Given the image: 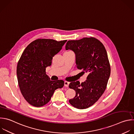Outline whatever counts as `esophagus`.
Returning <instances> with one entry per match:
<instances>
[{
	"instance_id": "esophagus-1",
	"label": "esophagus",
	"mask_w": 134,
	"mask_h": 134,
	"mask_svg": "<svg viewBox=\"0 0 134 134\" xmlns=\"http://www.w3.org/2000/svg\"><path fill=\"white\" fill-rule=\"evenodd\" d=\"M69 84V82L67 81H65V82H64V85H65V87H68Z\"/></svg>"
}]
</instances>
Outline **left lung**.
I'll use <instances>...</instances> for the list:
<instances>
[{
  "mask_svg": "<svg viewBox=\"0 0 134 134\" xmlns=\"http://www.w3.org/2000/svg\"><path fill=\"white\" fill-rule=\"evenodd\" d=\"M65 48L75 54L77 68L88 74L85 81L69 83V87L76 92L69 103L78 109L87 108L99 99L106 88L110 74L106 50L99 40L93 37L68 40Z\"/></svg>",
  "mask_w": 134,
  "mask_h": 134,
  "instance_id": "obj_1",
  "label": "left lung"
}]
</instances>
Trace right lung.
Masks as SVG:
<instances>
[{
    "instance_id": "obj_1",
    "label": "right lung",
    "mask_w": 134,
    "mask_h": 134,
    "mask_svg": "<svg viewBox=\"0 0 134 134\" xmlns=\"http://www.w3.org/2000/svg\"><path fill=\"white\" fill-rule=\"evenodd\" d=\"M66 41L38 39L29 43L23 53L17 66V79L23 96L31 105L39 107L46 105L55 90L64 86L63 80H51L46 68L51 66L53 57Z\"/></svg>"
}]
</instances>
